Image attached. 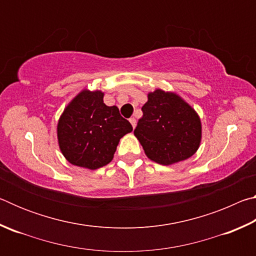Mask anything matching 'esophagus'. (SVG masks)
Returning <instances> with one entry per match:
<instances>
[{
  "label": "esophagus",
  "instance_id": "obj_1",
  "mask_svg": "<svg viewBox=\"0 0 256 256\" xmlns=\"http://www.w3.org/2000/svg\"><path fill=\"white\" fill-rule=\"evenodd\" d=\"M130 120V123L132 124V126H133V128H136V120L134 118H131L128 120Z\"/></svg>",
  "mask_w": 256,
  "mask_h": 256
}]
</instances>
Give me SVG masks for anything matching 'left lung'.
<instances>
[{
  "label": "left lung",
  "instance_id": "1",
  "mask_svg": "<svg viewBox=\"0 0 256 256\" xmlns=\"http://www.w3.org/2000/svg\"><path fill=\"white\" fill-rule=\"evenodd\" d=\"M142 112L134 136L150 160L168 166L196 152L202 138L201 120L178 94L162 89L149 92Z\"/></svg>",
  "mask_w": 256,
  "mask_h": 256
}]
</instances>
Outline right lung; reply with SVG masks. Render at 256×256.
I'll return each instance as SVG.
<instances>
[{
    "mask_svg": "<svg viewBox=\"0 0 256 256\" xmlns=\"http://www.w3.org/2000/svg\"><path fill=\"white\" fill-rule=\"evenodd\" d=\"M132 130L118 107L104 104V92L84 89L60 115L58 140L68 162L97 170L112 162L120 138Z\"/></svg>",
    "mask_w": 256,
    "mask_h": 256,
    "instance_id": "add662e5",
    "label": "right lung"
}]
</instances>
